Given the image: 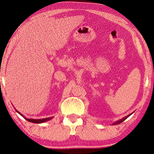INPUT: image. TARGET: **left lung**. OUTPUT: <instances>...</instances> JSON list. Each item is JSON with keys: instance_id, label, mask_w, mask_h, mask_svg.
Listing matches in <instances>:
<instances>
[{"instance_id": "8db88e82", "label": "left lung", "mask_w": 154, "mask_h": 154, "mask_svg": "<svg viewBox=\"0 0 154 154\" xmlns=\"http://www.w3.org/2000/svg\"><path fill=\"white\" fill-rule=\"evenodd\" d=\"M130 115H131V114H130V115H128V116H126V117H125V118H123V119H120V120H119V121H118V122H116V123H114V125H116V124H120V123H122V122H123L124 120H125V119H127L128 118V117L130 116Z\"/></svg>"}]
</instances>
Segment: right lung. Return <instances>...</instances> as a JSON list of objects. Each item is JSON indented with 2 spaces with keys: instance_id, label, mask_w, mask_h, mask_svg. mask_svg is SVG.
I'll return each instance as SVG.
<instances>
[{
  "instance_id": "right-lung-1",
  "label": "right lung",
  "mask_w": 154,
  "mask_h": 154,
  "mask_svg": "<svg viewBox=\"0 0 154 154\" xmlns=\"http://www.w3.org/2000/svg\"><path fill=\"white\" fill-rule=\"evenodd\" d=\"M18 113H20L21 116H23V115L21 114L20 113H19L17 111H16ZM24 117V116H23ZM26 119L27 121L30 122H32V123H36V124H40V123H43V122H47L49 120V119H51V118H45V119H27L24 118Z\"/></svg>"
}]
</instances>
